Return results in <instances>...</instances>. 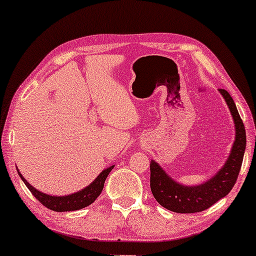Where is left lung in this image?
Masks as SVG:
<instances>
[{"mask_svg":"<svg viewBox=\"0 0 256 256\" xmlns=\"http://www.w3.org/2000/svg\"><path fill=\"white\" fill-rule=\"evenodd\" d=\"M234 116L236 138L224 167L210 180L196 186H185L174 182L155 161L150 162V189L162 207L176 213H198L225 198L238 178L246 138V128L234 100L225 89H219Z\"/></svg>","mask_w":256,"mask_h":256,"instance_id":"8db88e82","label":"left lung"}]
</instances>
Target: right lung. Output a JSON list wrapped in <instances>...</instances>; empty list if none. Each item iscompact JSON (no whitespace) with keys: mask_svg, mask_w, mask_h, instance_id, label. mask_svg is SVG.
I'll list each match as a JSON object with an SVG mask.
<instances>
[{"mask_svg":"<svg viewBox=\"0 0 256 256\" xmlns=\"http://www.w3.org/2000/svg\"><path fill=\"white\" fill-rule=\"evenodd\" d=\"M113 167L114 166H110L108 168L104 170V171L100 173L98 177L90 185H88L86 188H84L80 192L72 194V195L68 196H50L38 192L37 189L31 186L30 183H28V180L20 174L19 171H18V173H19L20 178L24 180V183L28 188V190L32 192V195L43 206H46L49 210H55V212H70V210H82V208L88 207V206L92 204L98 198L100 194L102 192V189H104L106 178L108 177V174L113 170Z\"/></svg>","mask_w":256,"mask_h":256,"instance_id":"add662e5","label":"right lung"}]
</instances>
